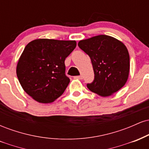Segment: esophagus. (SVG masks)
Instances as JSON below:
<instances>
[{
	"label": "esophagus",
	"instance_id": "esophagus-1",
	"mask_svg": "<svg viewBox=\"0 0 149 149\" xmlns=\"http://www.w3.org/2000/svg\"><path fill=\"white\" fill-rule=\"evenodd\" d=\"M74 78H76V79H79V80H81L83 79V76H75Z\"/></svg>",
	"mask_w": 149,
	"mask_h": 149
}]
</instances>
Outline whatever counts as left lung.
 <instances>
[{
    "mask_svg": "<svg viewBox=\"0 0 149 149\" xmlns=\"http://www.w3.org/2000/svg\"><path fill=\"white\" fill-rule=\"evenodd\" d=\"M78 45L91 59L95 80L87 87L102 97H109L125 85L130 72L126 46L115 38L99 35L81 40Z\"/></svg>",
    "mask_w": 149,
    "mask_h": 149,
    "instance_id": "1",
    "label": "left lung"
}]
</instances>
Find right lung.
<instances>
[{"label":"right lung","instance_id":"right-lung-1","mask_svg":"<svg viewBox=\"0 0 149 149\" xmlns=\"http://www.w3.org/2000/svg\"><path fill=\"white\" fill-rule=\"evenodd\" d=\"M76 47V40L39 38L29 42L16 69L23 90L39 103L57 100L70 82L64 61Z\"/></svg>","mask_w":149,"mask_h":149}]
</instances>
